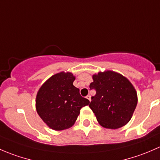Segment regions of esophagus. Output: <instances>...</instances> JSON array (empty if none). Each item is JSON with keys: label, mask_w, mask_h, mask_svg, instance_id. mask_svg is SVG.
Here are the masks:
<instances>
[{"label": "esophagus", "mask_w": 160, "mask_h": 160, "mask_svg": "<svg viewBox=\"0 0 160 160\" xmlns=\"http://www.w3.org/2000/svg\"><path fill=\"white\" fill-rule=\"evenodd\" d=\"M87 98H88V100H89V101H91V96H90V94H88V96H87Z\"/></svg>", "instance_id": "1"}]
</instances>
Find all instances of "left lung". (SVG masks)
<instances>
[{
  "label": "left lung",
  "instance_id": "8db88e82",
  "mask_svg": "<svg viewBox=\"0 0 160 160\" xmlns=\"http://www.w3.org/2000/svg\"><path fill=\"white\" fill-rule=\"evenodd\" d=\"M90 89L96 90L89 107L101 126L116 129L126 125L136 108L137 93L129 80L114 71L93 76Z\"/></svg>",
  "mask_w": 160,
  "mask_h": 160
}]
</instances>
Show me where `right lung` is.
I'll return each mask as SVG.
<instances>
[{"label":"right lung","mask_w":160,"mask_h":160,"mask_svg":"<svg viewBox=\"0 0 160 160\" xmlns=\"http://www.w3.org/2000/svg\"><path fill=\"white\" fill-rule=\"evenodd\" d=\"M75 77L61 72L51 77L41 87L36 96V110L43 122L54 130L70 128L80 109L90 104L73 86Z\"/></svg>","instance_id":"right-lung-1"}]
</instances>
